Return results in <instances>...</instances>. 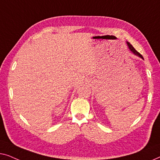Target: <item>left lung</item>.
<instances>
[{
    "label": "left lung",
    "mask_w": 160,
    "mask_h": 160,
    "mask_svg": "<svg viewBox=\"0 0 160 160\" xmlns=\"http://www.w3.org/2000/svg\"><path fill=\"white\" fill-rule=\"evenodd\" d=\"M127 43H128V47H129V49H130V51H131V52H132L133 54H135V55L138 56V57H139V58H142V59H143V56H142V55H141V54L139 53V52H138L136 51V50H135V48H134V47H132V45H131L130 43H129V42H127Z\"/></svg>",
    "instance_id": "obj_1"
}]
</instances>
